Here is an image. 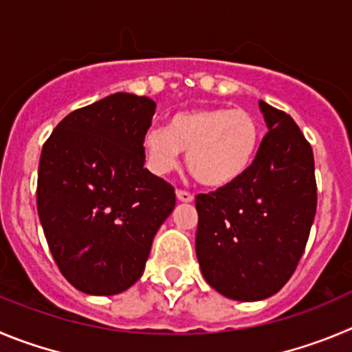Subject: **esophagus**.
<instances>
[{"mask_svg":"<svg viewBox=\"0 0 352 352\" xmlns=\"http://www.w3.org/2000/svg\"><path fill=\"white\" fill-rule=\"evenodd\" d=\"M177 199H179V201H182V204H191L192 199H195V196L191 195V192H188V191H182V189H177Z\"/></svg>","mask_w":352,"mask_h":352,"instance_id":"1","label":"esophagus"}]
</instances>
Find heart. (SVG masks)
Listing matches in <instances>:
<instances>
[{"label": "heart", "instance_id": "heart-1", "mask_svg": "<svg viewBox=\"0 0 352 352\" xmlns=\"http://www.w3.org/2000/svg\"><path fill=\"white\" fill-rule=\"evenodd\" d=\"M261 122L247 110L199 107L175 113L168 129L151 128L142 138L145 163L154 175H168L180 154L201 186L223 189L239 182L256 160Z\"/></svg>", "mask_w": 352, "mask_h": 352}]
</instances>
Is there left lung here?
Instances as JSON below:
<instances>
[{
    "label": "left lung",
    "mask_w": 352,
    "mask_h": 352,
    "mask_svg": "<svg viewBox=\"0 0 352 352\" xmlns=\"http://www.w3.org/2000/svg\"><path fill=\"white\" fill-rule=\"evenodd\" d=\"M268 133L251 170L196 196V258L205 280L239 302L265 300L289 280L314 223V154L296 122L259 101Z\"/></svg>",
    "instance_id": "left-lung-1"
}]
</instances>
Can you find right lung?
Masks as SVG:
<instances>
[{"label": "right lung", "mask_w": 352, "mask_h": 352, "mask_svg": "<svg viewBox=\"0 0 352 352\" xmlns=\"http://www.w3.org/2000/svg\"><path fill=\"white\" fill-rule=\"evenodd\" d=\"M154 110L147 96L110 94L68 113L42 148L38 217L54 261L82 293L110 296L137 283L175 207L172 186L144 168Z\"/></svg>", "instance_id": "1"}]
</instances>
